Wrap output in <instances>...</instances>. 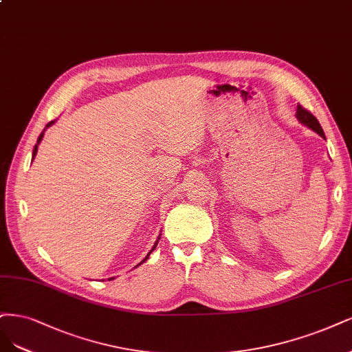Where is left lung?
I'll use <instances>...</instances> for the list:
<instances>
[{
    "label": "left lung",
    "instance_id": "left-lung-1",
    "mask_svg": "<svg viewBox=\"0 0 352 352\" xmlns=\"http://www.w3.org/2000/svg\"><path fill=\"white\" fill-rule=\"evenodd\" d=\"M296 118L298 119V122H300L301 125L307 126L309 129H311V131L316 132V134H319L323 140H326V137H324V132H323V129H322V126H320V124H319V120H318L316 118H314L310 112H307L305 107H301L300 104L297 106Z\"/></svg>",
    "mask_w": 352,
    "mask_h": 352
}]
</instances>
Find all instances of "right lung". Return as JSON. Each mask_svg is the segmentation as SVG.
I'll return each instance as SVG.
<instances>
[{
	"label": "right lung",
	"instance_id": "right-lung-1",
	"mask_svg": "<svg viewBox=\"0 0 352 352\" xmlns=\"http://www.w3.org/2000/svg\"><path fill=\"white\" fill-rule=\"evenodd\" d=\"M54 124H55V120H52V122H50V124H47V125L45 126V129H43V131L41 132V135H39V138H38V142H36V145H34V148H33V153H32V162L34 160V157H36V153H38V145L41 144V141H42V138H43V135H45V131H46L47 128H50L51 125H54ZM160 236H162V234H159V239H157V240H155V243H154L153 249H151V250L148 252V254H147V256H145V258H144V259H142V261H141V262H140V263H138L137 266H140L141 263H144L145 261H147V259H148V256H150V253H151V252H153V250H154V249L157 248V245H159V240H160ZM137 266H135V268H137ZM113 278H115V276H112V278H109V280H113Z\"/></svg>",
	"mask_w": 352,
	"mask_h": 352
}]
</instances>
